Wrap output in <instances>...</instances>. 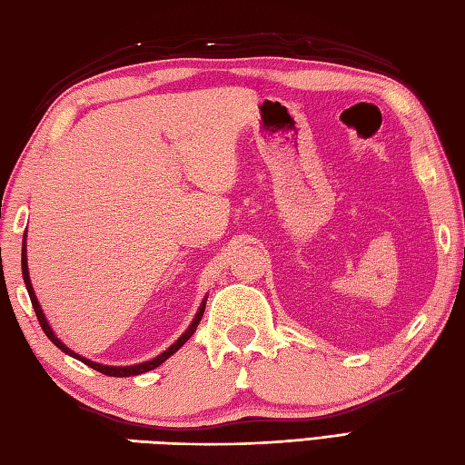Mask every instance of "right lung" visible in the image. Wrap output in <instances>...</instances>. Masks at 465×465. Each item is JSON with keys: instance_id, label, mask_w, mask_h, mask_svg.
Returning a JSON list of instances; mask_svg holds the SVG:
<instances>
[{"instance_id": "1", "label": "right lung", "mask_w": 465, "mask_h": 465, "mask_svg": "<svg viewBox=\"0 0 465 465\" xmlns=\"http://www.w3.org/2000/svg\"><path fill=\"white\" fill-rule=\"evenodd\" d=\"M22 272H24V282H25V288H27V293H29V300H32V305H34V312H35V315H37V322H39V325H42V330H44V333L47 335L49 340H52L59 350H62L64 353H67V355H72V358H75V360H80V361H84L85 365H90V368H94L95 371H100V373H105V375H112V378H130V375H137V373H145V371H150V370H153V368H157V365H162L167 358H170V355H173L177 350L182 348V345L192 338L193 335V331H195V328H197V323L202 322V315H203V310H205V300H203V303L200 305V312L195 313V318H193V322H192V325L190 328L185 330V333L182 335L180 340H177L172 348H167L163 353H160L157 355V358H153L152 361H143V363H137V365H127V368H114V365H102V363H95V361H92V360H85V358H82V355H77L75 351H72L69 348H65V345L59 341L57 338H55V333L52 331V328H49V323H47V320H45V315H44V312H42V308H39V303H37V298H35V293H34V288H32V282H29V272H27V255H25V235H24V250H22Z\"/></svg>"}]
</instances>
